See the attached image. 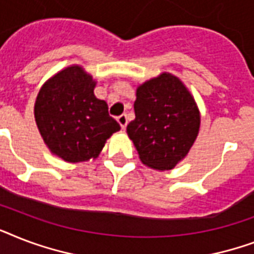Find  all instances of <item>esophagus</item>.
Wrapping results in <instances>:
<instances>
[{
	"mask_svg": "<svg viewBox=\"0 0 254 254\" xmlns=\"http://www.w3.org/2000/svg\"><path fill=\"white\" fill-rule=\"evenodd\" d=\"M117 121H119V124L121 125V127H123V129H125L127 125V115L119 116V117H117Z\"/></svg>",
	"mask_w": 254,
	"mask_h": 254,
	"instance_id": "esophagus-1",
	"label": "esophagus"
}]
</instances>
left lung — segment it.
Segmentation results:
<instances>
[{
    "mask_svg": "<svg viewBox=\"0 0 254 254\" xmlns=\"http://www.w3.org/2000/svg\"><path fill=\"white\" fill-rule=\"evenodd\" d=\"M135 119L127 131L143 165L171 170L190 151L199 133L195 100L177 76L163 72L137 88Z\"/></svg>",
    "mask_w": 254,
    "mask_h": 254,
    "instance_id": "8db88e82",
    "label": "left lung"
}]
</instances>
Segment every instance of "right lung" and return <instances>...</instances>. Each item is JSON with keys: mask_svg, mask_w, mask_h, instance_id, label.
I'll list each match as a JSON object with an SVG mask.
<instances>
[{"mask_svg": "<svg viewBox=\"0 0 254 254\" xmlns=\"http://www.w3.org/2000/svg\"><path fill=\"white\" fill-rule=\"evenodd\" d=\"M96 81L80 65L62 69L42 85L34 116L51 153L65 162L96 158L105 141L121 129L108 104L93 93Z\"/></svg>", "mask_w": 254, "mask_h": 254, "instance_id": "add662e5", "label": "right lung"}]
</instances>
